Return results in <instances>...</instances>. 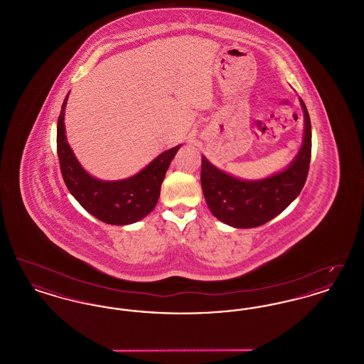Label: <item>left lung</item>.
<instances>
[{
  "instance_id": "obj_1",
  "label": "left lung",
  "mask_w": 364,
  "mask_h": 364,
  "mask_svg": "<svg viewBox=\"0 0 364 364\" xmlns=\"http://www.w3.org/2000/svg\"><path fill=\"white\" fill-rule=\"evenodd\" d=\"M304 112L303 146L294 162L281 173L258 181H244L213 166L202 158L200 183L210 211L224 224L255 228L273 220L288 208L303 190L311 161V122Z\"/></svg>"
}]
</instances>
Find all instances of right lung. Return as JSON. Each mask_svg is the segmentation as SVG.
<instances>
[{
  "mask_svg": "<svg viewBox=\"0 0 364 364\" xmlns=\"http://www.w3.org/2000/svg\"><path fill=\"white\" fill-rule=\"evenodd\" d=\"M68 95L57 122V156L64 183L82 208L110 225H128L156 208L161 184L180 146L159 154L140 173L120 180L101 181L91 177L73 156L65 138L64 113Z\"/></svg>",
  "mask_w": 364,
  "mask_h": 364,
  "instance_id": "obj_1",
  "label": "right lung"
}]
</instances>
